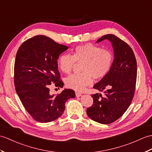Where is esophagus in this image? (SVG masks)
Instances as JSON below:
<instances>
[{
	"label": "esophagus",
	"instance_id": "obj_1",
	"mask_svg": "<svg viewBox=\"0 0 152 152\" xmlns=\"http://www.w3.org/2000/svg\"><path fill=\"white\" fill-rule=\"evenodd\" d=\"M82 93H78V92H76V97H80V96H82Z\"/></svg>",
	"mask_w": 152,
	"mask_h": 152
}]
</instances>
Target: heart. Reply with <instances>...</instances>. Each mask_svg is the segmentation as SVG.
<instances>
[{
  "mask_svg": "<svg viewBox=\"0 0 152 152\" xmlns=\"http://www.w3.org/2000/svg\"><path fill=\"white\" fill-rule=\"evenodd\" d=\"M114 55L110 50L91 43L79 45L72 50V55L62 54L57 60L59 69L63 72L69 74L75 62H82L83 72L74 74L66 80V86L77 91L91 85L93 77L99 80L106 76L112 67Z\"/></svg>",
  "mask_w": 152,
  "mask_h": 152,
  "instance_id": "heart-1",
  "label": "heart"
}]
</instances>
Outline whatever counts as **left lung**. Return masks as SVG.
<instances>
[{
	"mask_svg": "<svg viewBox=\"0 0 152 152\" xmlns=\"http://www.w3.org/2000/svg\"><path fill=\"white\" fill-rule=\"evenodd\" d=\"M104 39L112 43L114 61L110 71L93 87L104 95L92 94L93 104L87 108V114L95 122L108 124L121 117L132 103L135 90L137 61L132 48L124 41L107 34L96 43Z\"/></svg>",
	"mask_w": 152,
	"mask_h": 152,
	"instance_id": "obj_1",
	"label": "left lung"
}]
</instances>
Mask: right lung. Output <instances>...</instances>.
I'll use <instances>...</instances> for the list:
<instances>
[{
    "mask_svg": "<svg viewBox=\"0 0 152 152\" xmlns=\"http://www.w3.org/2000/svg\"><path fill=\"white\" fill-rule=\"evenodd\" d=\"M67 46L39 35L28 39L17 50L14 65V83L23 106L36 121L47 123L61 116L65 102L75 98V91L65 89L50 94V85L63 87L57 63Z\"/></svg>",
    "mask_w": 152,
    "mask_h": 152,
    "instance_id": "1",
    "label": "right lung"
}]
</instances>
